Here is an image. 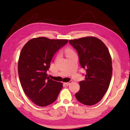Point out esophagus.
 Masks as SVG:
<instances>
[{
	"label": "esophagus",
	"instance_id": "34e87169",
	"mask_svg": "<svg viewBox=\"0 0 130 130\" xmlns=\"http://www.w3.org/2000/svg\"><path fill=\"white\" fill-rule=\"evenodd\" d=\"M71 83H72V81H70V82H67V83H65V84L66 85H70Z\"/></svg>",
	"mask_w": 130,
	"mask_h": 130
}]
</instances>
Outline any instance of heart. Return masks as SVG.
I'll return each instance as SVG.
<instances>
[{
    "mask_svg": "<svg viewBox=\"0 0 130 130\" xmlns=\"http://www.w3.org/2000/svg\"><path fill=\"white\" fill-rule=\"evenodd\" d=\"M74 51L70 48H67L65 50V53H66V55H67V56L69 54L74 53Z\"/></svg>",
    "mask_w": 130,
    "mask_h": 130,
    "instance_id": "1",
    "label": "heart"
}]
</instances>
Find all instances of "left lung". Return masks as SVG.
<instances>
[{
	"label": "left lung",
	"instance_id": "obj_1",
	"mask_svg": "<svg viewBox=\"0 0 130 130\" xmlns=\"http://www.w3.org/2000/svg\"><path fill=\"white\" fill-rule=\"evenodd\" d=\"M69 42L76 50L80 65L86 70L75 97L82 104L93 106L101 100L109 88L112 74L111 55L106 45L95 37L70 40Z\"/></svg>",
	"mask_w": 130,
	"mask_h": 130
}]
</instances>
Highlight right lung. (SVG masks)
<instances>
[{
    "label": "right lung",
    "mask_w": 130,
    "mask_h": 130,
    "mask_svg": "<svg viewBox=\"0 0 130 130\" xmlns=\"http://www.w3.org/2000/svg\"><path fill=\"white\" fill-rule=\"evenodd\" d=\"M68 40L32 38L22 49L18 63L19 80L24 93L32 102L45 107L57 99L62 83L47 76L54 55L67 44Z\"/></svg>",
    "instance_id": "right-lung-1"
}]
</instances>
